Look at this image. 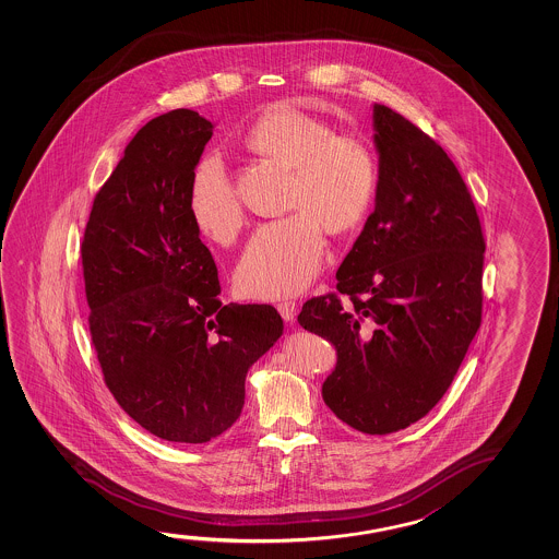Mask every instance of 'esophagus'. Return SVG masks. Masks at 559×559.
Wrapping results in <instances>:
<instances>
[{
    "label": "esophagus",
    "mask_w": 559,
    "mask_h": 559,
    "mask_svg": "<svg viewBox=\"0 0 559 559\" xmlns=\"http://www.w3.org/2000/svg\"><path fill=\"white\" fill-rule=\"evenodd\" d=\"M276 310L281 311L284 321H294L296 318V302L293 300H283V302L276 304Z\"/></svg>",
    "instance_id": "1"
}]
</instances>
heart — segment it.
Here are the masks:
<instances>
[{
	"instance_id": "1",
	"label": "heart",
	"mask_w": 559,
	"mask_h": 559,
	"mask_svg": "<svg viewBox=\"0 0 559 559\" xmlns=\"http://www.w3.org/2000/svg\"><path fill=\"white\" fill-rule=\"evenodd\" d=\"M248 147L293 167L281 221L257 229L239 257L236 286L249 298L302 293L320 275L325 228L345 234L365 218L374 201L378 171L370 147L357 136L333 134L325 120L281 107L249 130ZM189 212L206 238L228 243L243 228L238 191L218 154H206L189 185Z\"/></svg>"
}]
</instances>
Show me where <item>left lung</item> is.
Masks as SVG:
<instances>
[{
    "label": "left lung",
    "instance_id": "1",
    "mask_svg": "<svg viewBox=\"0 0 559 559\" xmlns=\"http://www.w3.org/2000/svg\"><path fill=\"white\" fill-rule=\"evenodd\" d=\"M374 212L337 271V294L298 321L330 341L337 365L323 402L348 427L390 435L449 390L481 323L485 241L447 152L400 112L372 105Z\"/></svg>",
    "mask_w": 559,
    "mask_h": 559
}]
</instances>
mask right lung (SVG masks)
<instances>
[{"label":"right lung","instance_id":"right-lung-1","mask_svg":"<svg viewBox=\"0 0 559 559\" xmlns=\"http://www.w3.org/2000/svg\"><path fill=\"white\" fill-rule=\"evenodd\" d=\"M212 130L189 109L138 130L93 201L82 243L105 384L140 427L185 444L238 421L249 368L283 335L273 306L218 298V269L189 212Z\"/></svg>","mask_w":559,"mask_h":559}]
</instances>
